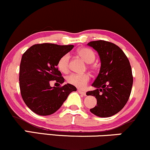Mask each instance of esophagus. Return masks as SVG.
<instances>
[{
    "instance_id": "obj_1",
    "label": "esophagus",
    "mask_w": 150,
    "mask_h": 150,
    "mask_svg": "<svg viewBox=\"0 0 150 150\" xmlns=\"http://www.w3.org/2000/svg\"><path fill=\"white\" fill-rule=\"evenodd\" d=\"M78 92L80 93V94H82V95H83V96H86V92H84V91H81V90H79V89H78Z\"/></svg>"
}]
</instances>
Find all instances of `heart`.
<instances>
[{
  "instance_id": "b5f03b06",
  "label": "heart",
  "mask_w": 150,
  "mask_h": 150,
  "mask_svg": "<svg viewBox=\"0 0 150 150\" xmlns=\"http://www.w3.org/2000/svg\"><path fill=\"white\" fill-rule=\"evenodd\" d=\"M77 54L83 59L86 62L92 63L96 59V54L92 50L88 47H81L77 50ZM69 54H64L59 58L57 62V68L62 73H67L69 71ZM91 76L88 74H71L68 76L67 81L69 84L79 88H84L88 83Z\"/></svg>"
}]
</instances>
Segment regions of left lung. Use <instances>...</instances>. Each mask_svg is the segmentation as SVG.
<instances>
[{"label": "left lung", "instance_id": "obj_1", "mask_svg": "<svg viewBox=\"0 0 150 150\" xmlns=\"http://www.w3.org/2000/svg\"><path fill=\"white\" fill-rule=\"evenodd\" d=\"M88 45L98 52L101 67L93 83L94 91L86 93L97 99V106L91 113L100 117H110L124 108L129 99L133 79L131 67L123 50L111 42L100 40Z\"/></svg>", "mask_w": 150, "mask_h": 150}]
</instances>
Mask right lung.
<instances>
[{
    "instance_id": "obj_1",
    "label": "right lung",
    "mask_w": 150,
    "mask_h": 150,
    "mask_svg": "<svg viewBox=\"0 0 150 150\" xmlns=\"http://www.w3.org/2000/svg\"><path fill=\"white\" fill-rule=\"evenodd\" d=\"M73 45L36 44L23 54L19 67V88L24 102L32 112L40 116L54 113L67 100L75 86L67 83L51 87L50 81L64 82L58 70L57 62L71 50Z\"/></svg>"
}]
</instances>
